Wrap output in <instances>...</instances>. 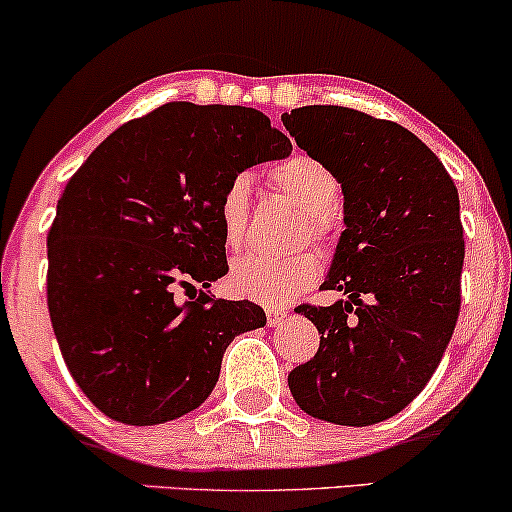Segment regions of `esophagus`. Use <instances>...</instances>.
Masks as SVG:
<instances>
[{"mask_svg": "<svg viewBox=\"0 0 512 512\" xmlns=\"http://www.w3.org/2000/svg\"><path fill=\"white\" fill-rule=\"evenodd\" d=\"M286 317H289V313H286L284 308H269V310H267V322H269V327L281 325V322H286Z\"/></svg>", "mask_w": 512, "mask_h": 512, "instance_id": "obj_1", "label": "esophagus"}]
</instances>
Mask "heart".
<instances>
[{
	"instance_id": "obj_1",
	"label": "heart",
	"mask_w": 512,
	"mask_h": 512,
	"mask_svg": "<svg viewBox=\"0 0 512 512\" xmlns=\"http://www.w3.org/2000/svg\"><path fill=\"white\" fill-rule=\"evenodd\" d=\"M269 178L281 192H286L298 207L305 209L303 236L327 245L334 238L332 207L337 204L342 182L339 175L308 154H293L276 163ZM252 180L248 173L233 175L219 197V221L228 248L243 243L250 221ZM317 279V257L313 252H298L291 257H240L231 269V289L238 296L264 305L289 303L308 291Z\"/></svg>"
}]
</instances>
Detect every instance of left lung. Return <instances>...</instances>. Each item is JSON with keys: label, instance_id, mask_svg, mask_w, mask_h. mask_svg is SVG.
I'll return each instance as SVG.
<instances>
[{"label": "left lung", "instance_id": "obj_1", "mask_svg": "<svg viewBox=\"0 0 512 512\" xmlns=\"http://www.w3.org/2000/svg\"><path fill=\"white\" fill-rule=\"evenodd\" d=\"M281 122L339 175L344 233L322 289L334 305H298L320 349L289 373L315 419L370 426L424 390L455 332L464 238L457 187L440 158L392 120L342 105H305Z\"/></svg>", "mask_w": 512, "mask_h": 512}]
</instances>
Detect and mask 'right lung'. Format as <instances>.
Wrapping results in <instances>:
<instances>
[{"instance_id": "1", "label": "right lung", "mask_w": 512, "mask_h": 512, "mask_svg": "<svg viewBox=\"0 0 512 512\" xmlns=\"http://www.w3.org/2000/svg\"><path fill=\"white\" fill-rule=\"evenodd\" d=\"M289 154L257 110L178 101L117 127L69 178L48 233V308L69 373L105 416L180 419L211 395L226 346L267 325L260 305L207 289L228 272L226 182Z\"/></svg>"}]
</instances>
